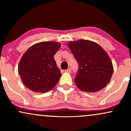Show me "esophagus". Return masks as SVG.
<instances>
[{
    "label": "esophagus",
    "mask_w": 131,
    "mask_h": 131,
    "mask_svg": "<svg viewBox=\"0 0 131 131\" xmlns=\"http://www.w3.org/2000/svg\"><path fill=\"white\" fill-rule=\"evenodd\" d=\"M64 71H65L66 73H71V70L70 68H68L67 70Z\"/></svg>",
    "instance_id": "esophagus-1"
}]
</instances>
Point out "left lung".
Returning a JSON list of instances; mask_svg holds the SVG:
<instances>
[{
	"mask_svg": "<svg viewBox=\"0 0 131 131\" xmlns=\"http://www.w3.org/2000/svg\"><path fill=\"white\" fill-rule=\"evenodd\" d=\"M68 46L79 64L74 79L78 89L95 92L109 83L113 66L109 55L98 43L89 40L70 41Z\"/></svg>",
	"mask_w": 131,
	"mask_h": 131,
	"instance_id": "left-lung-1",
	"label": "left lung"
}]
</instances>
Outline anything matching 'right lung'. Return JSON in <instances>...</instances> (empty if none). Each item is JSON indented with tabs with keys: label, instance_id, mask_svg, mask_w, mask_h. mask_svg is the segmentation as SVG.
<instances>
[{
	"label": "right lung",
	"instance_id": "1",
	"mask_svg": "<svg viewBox=\"0 0 131 131\" xmlns=\"http://www.w3.org/2000/svg\"><path fill=\"white\" fill-rule=\"evenodd\" d=\"M61 46L55 42H41L30 47L19 62L18 73L27 88L35 92L50 91L61 76L54 55Z\"/></svg>",
	"mask_w": 131,
	"mask_h": 131
}]
</instances>
